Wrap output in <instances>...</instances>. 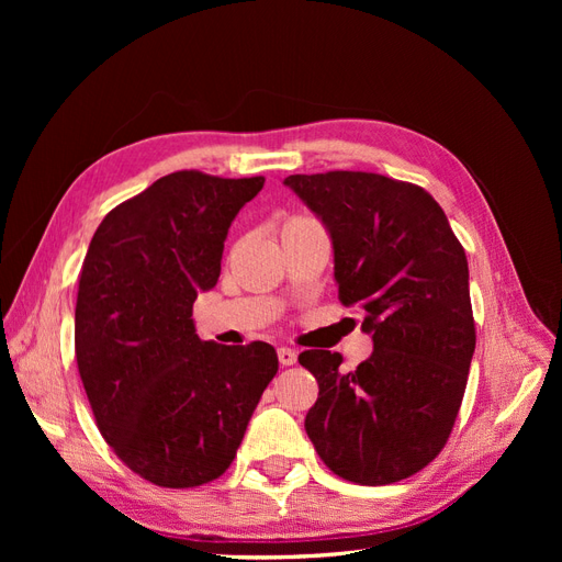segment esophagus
Returning a JSON list of instances; mask_svg holds the SVG:
<instances>
[{"label":"esophagus","mask_w":562,"mask_h":562,"mask_svg":"<svg viewBox=\"0 0 562 562\" xmlns=\"http://www.w3.org/2000/svg\"><path fill=\"white\" fill-rule=\"evenodd\" d=\"M279 361H281V366H293L297 361V353L293 349L281 347L279 349Z\"/></svg>","instance_id":"34e87169"}]
</instances>
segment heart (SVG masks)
Wrapping results in <instances>:
<instances>
[{
    "instance_id": "heart-1",
    "label": "heart",
    "mask_w": 562,
    "mask_h": 562,
    "mask_svg": "<svg viewBox=\"0 0 562 562\" xmlns=\"http://www.w3.org/2000/svg\"><path fill=\"white\" fill-rule=\"evenodd\" d=\"M300 220H302V217H293V220H288V223H285V225H293V223H300ZM285 225H283V227H285Z\"/></svg>"
}]
</instances>
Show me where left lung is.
I'll use <instances>...</instances> for the list:
<instances>
[{
  "instance_id": "1",
  "label": "left lung",
  "mask_w": 562,
  "mask_h": 562,
  "mask_svg": "<svg viewBox=\"0 0 562 562\" xmlns=\"http://www.w3.org/2000/svg\"><path fill=\"white\" fill-rule=\"evenodd\" d=\"M330 234L342 304L366 312L372 353L351 372L326 349L300 353L318 382L304 429L339 479L389 485L443 450L475 349L467 252L422 187L378 173L288 176Z\"/></svg>"
}]
</instances>
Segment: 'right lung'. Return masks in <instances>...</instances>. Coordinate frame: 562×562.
<instances>
[{
  "instance_id": "right-lung-1",
  "label": "right lung",
  "mask_w": 562,
  "mask_h": 562,
  "mask_svg": "<svg viewBox=\"0 0 562 562\" xmlns=\"http://www.w3.org/2000/svg\"><path fill=\"white\" fill-rule=\"evenodd\" d=\"M265 178L178 171L119 203L83 258L75 353L100 434L161 487L223 475L279 370L267 342L196 335L192 307L217 283L225 239Z\"/></svg>"
}]
</instances>
